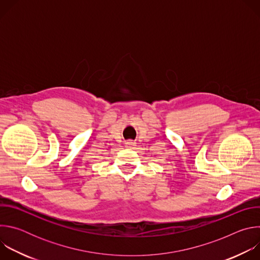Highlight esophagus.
<instances>
[{
  "label": "esophagus",
  "instance_id": "1",
  "mask_svg": "<svg viewBox=\"0 0 260 260\" xmlns=\"http://www.w3.org/2000/svg\"><path fill=\"white\" fill-rule=\"evenodd\" d=\"M125 146H126L127 148H134V147L136 146V142L133 141V140H127V141L125 142Z\"/></svg>",
  "mask_w": 260,
  "mask_h": 260
}]
</instances>
